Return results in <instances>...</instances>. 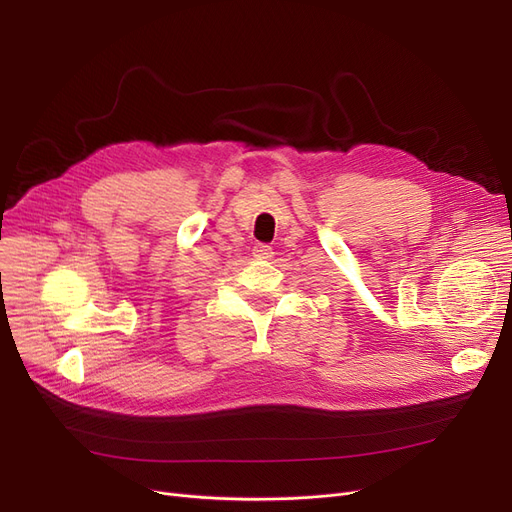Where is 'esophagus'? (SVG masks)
I'll return each mask as SVG.
<instances>
[{"label": "esophagus", "instance_id": "34e87169", "mask_svg": "<svg viewBox=\"0 0 512 512\" xmlns=\"http://www.w3.org/2000/svg\"><path fill=\"white\" fill-rule=\"evenodd\" d=\"M253 255L257 259H272L274 257V249L270 245H263V242H257V245L253 247Z\"/></svg>", "mask_w": 512, "mask_h": 512}]
</instances>
